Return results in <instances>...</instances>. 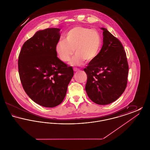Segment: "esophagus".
I'll return each instance as SVG.
<instances>
[{
  "label": "esophagus",
  "mask_w": 150,
  "mask_h": 150,
  "mask_svg": "<svg viewBox=\"0 0 150 150\" xmlns=\"http://www.w3.org/2000/svg\"><path fill=\"white\" fill-rule=\"evenodd\" d=\"M79 69H78V68H74V71H79Z\"/></svg>",
  "instance_id": "obj_1"
}]
</instances>
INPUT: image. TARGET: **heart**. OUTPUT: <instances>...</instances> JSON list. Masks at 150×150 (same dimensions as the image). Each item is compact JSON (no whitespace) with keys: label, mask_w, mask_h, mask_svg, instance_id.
Segmentation results:
<instances>
[{"label":"heart","mask_w":150,"mask_h":150,"mask_svg":"<svg viewBox=\"0 0 150 150\" xmlns=\"http://www.w3.org/2000/svg\"><path fill=\"white\" fill-rule=\"evenodd\" d=\"M102 47L99 33L93 29L76 26L64 35V40L57 43L55 51L63 62L69 61L75 52V56L70 62L72 66H80L86 60L91 62L98 56Z\"/></svg>","instance_id":"obj_1"}]
</instances>
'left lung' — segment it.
Returning a JSON list of instances; mask_svg holds the SVG:
<instances>
[{"label":"left lung","mask_w":150,"mask_h":150,"mask_svg":"<svg viewBox=\"0 0 150 150\" xmlns=\"http://www.w3.org/2000/svg\"><path fill=\"white\" fill-rule=\"evenodd\" d=\"M100 54L84 69L87 75L86 91L96 104L108 105L117 100L127 84L129 67L121 42L106 28Z\"/></svg>","instance_id":"8db88e82"}]
</instances>
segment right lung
<instances>
[{"label":"right lung","instance_id":"right-lung-1","mask_svg":"<svg viewBox=\"0 0 150 150\" xmlns=\"http://www.w3.org/2000/svg\"><path fill=\"white\" fill-rule=\"evenodd\" d=\"M61 29L38 31L23 44L18 66L22 85L29 97L37 104L54 107L64 100L74 75L71 67L57 57L55 47Z\"/></svg>","mask_w":150,"mask_h":150}]
</instances>
